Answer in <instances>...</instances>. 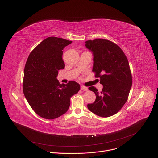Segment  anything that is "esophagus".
<instances>
[{"label":"esophagus","instance_id":"1","mask_svg":"<svg viewBox=\"0 0 158 158\" xmlns=\"http://www.w3.org/2000/svg\"><path fill=\"white\" fill-rule=\"evenodd\" d=\"M81 89L82 90V91H86L88 90V88L84 85H81Z\"/></svg>","mask_w":158,"mask_h":158}]
</instances>
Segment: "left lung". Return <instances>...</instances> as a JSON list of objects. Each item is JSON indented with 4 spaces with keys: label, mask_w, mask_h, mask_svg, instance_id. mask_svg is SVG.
<instances>
[{
    "label": "left lung",
    "mask_w": 158,
    "mask_h": 158,
    "mask_svg": "<svg viewBox=\"0 0 158 158\" xmlns=\"http://www.w3.org/2000/svg\"><path fill=\"white\" fill-rule=\"evenodd\" d=\"M85 47L93 52V72L103 85L101 92L94 86L89 87L96 96L87 107L94 114L107 118L118 112L127 101L132 86V74L128 60L114 42L104 39L85 42Z\"/></svg>",
    "instance_id": "8db88e82"
}]
</instances>
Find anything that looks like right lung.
I'll use <instances>...</instances> for the list:
<instances>
[{
    "instance_id": "1",
    "label": "right lung",
    "mask_w": 158,
    "mask_h": 158,
    "mask_svg": "<svg viewBox=\"0 0 158 158\" xmlns=\"http://www.w3.org/2000/svg\"><path fill=\"white\" fill-rule=\"evenodd\" d=\"M72 41L49 37L42 41L29 54L26 63L23 92L31 108L39 116L54 119L65 114L71 98L80 85L75 81L60 84L58 71L64 69L63 49Z\"/></svg>"
}]
</instances>
